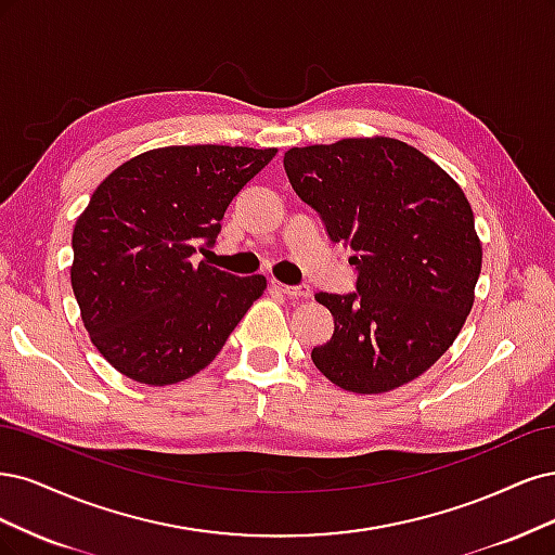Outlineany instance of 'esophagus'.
Here are the masks:
<instances>
[{
    "label": "esophagus",
    "instance_id": "1",
    "mask_svg": "<svg viewBox=\"0 0 555 555\" xmlns=\"http://www.w3.org/2000/svg\"><path fill=\"white\" fill-rule=\"evenodd\" d=\"M270 285H272L274 291H279V293H283V295H288V297H309V295H311L309 285H288V283H281V281H276V279H272Z\"/></svg>",
    "mask_w": 555,
    "mask_h": 555
}]
</instances>
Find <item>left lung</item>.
Returning <instances> with one entry per match:
<instances>
[{"label": "left lung", "mask_w": 555, "mask_h": 555, "mask_svg": "<svg viewBox=\"0 0 555 555\" xmlns=\"http://www.w3.org/2000/svg\"><path fill=\"white\" fill-rule=\"evenodd\" d=\"M285 175L354 256V293H315L334 334L311 350L327 380L383 395L415 380L454 344L473 309L481 244L466 193L397 138L293 147Z\"/></svg>", "instance_id": "left-lung-1"}]
</instances>
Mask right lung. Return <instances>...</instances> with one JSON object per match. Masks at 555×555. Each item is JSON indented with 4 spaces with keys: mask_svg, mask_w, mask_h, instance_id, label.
Listing matches in <instances>:
<instances>
[{
    "mask_svg": "<svg viewBox=\"0 0 555 555\" xmlns=\"http://www.w3.org/2000/svg\"><path fill=\"white\" fill-rule=\"evenodd\" d=\"M274 147L172 145L129 158L96 186L74 228L70 285L96 350L142 385L203 371L267 288L193 254L221 232Z\"/></svg>",
    "mask_w": 555,
    "mask_h": 555,
    "instance_id": "right-lung-1",
    "label": "right lung"
}]
</instances>
